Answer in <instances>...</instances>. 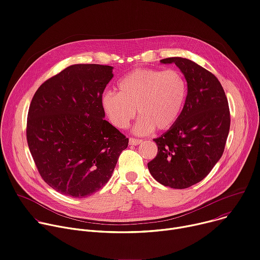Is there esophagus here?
Returning a JSON list of instances; mask_svg holds the SVG:
<instances>
[{"mask_svg": "<svg viewBox=\"0 0 260 260\" xmlns=\"http://www.w3.org/2000/svg\"><path fill=\"white\" fill-rule=\"evenodd\" d=\"M129 145H138L142 143V140H139L136 138H129Z\"/></svg>", "mask_w": 260, "mask_h": 260, "instance_id": "esophagus-1", "label": "esophagus"}]
</instances>
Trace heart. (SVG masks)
Returning a JSON list of instances; mask_svg holds the SVG:
<instances>
[{
    "instance_id": "heart-1",
    "label": "heart",
    "mask_w": 260,
    "mask_h": 260,
    "mask_svg": "<svg viewBox=\"0 0 260 260\" xmlns=\"http://www.w3.org/2000/svg\"><path fill=\"white\" fill-rule=\"evenodd\" d=\"M118 92L107 91L102 106L110 122L126 128L137 109L141 116L134 127L139 135L171 128L179 119L187 99V83L175 69H135L117 83Z\"/></svg>"
}]
</instances>
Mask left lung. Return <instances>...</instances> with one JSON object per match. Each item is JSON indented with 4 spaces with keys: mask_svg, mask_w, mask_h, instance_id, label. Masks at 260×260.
<instances>
[{
    "mask_svg": "<svg viewBox=\"0 0 260 260\" xmlns=\"http://www.w3.org/2000/svg\"><path fill=\"white\" fill-rule=\"evenodd\" d=\"M174 63L187 83V99L177 122L153 141L157 154L147 166L152 177L172 188L201 181L221 158L230 128V112L219 80L197 63L181 57Z\"/></svg>",
    "mask_w": 260,
    "mask_h": 260,
    "instance_id": "left-lung-1",
    "label": "left lung"
}]
</instances>
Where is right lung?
Returning <instances> with one entry per match:
<instances>
[{
	"instance_id": "add662e5",
	"label": "right lung",
	"mask_w": 260,
	"mask_h": 260,
	"mask_svg": "<svg viewBox=\"0 0 260 260\" xmlns=\"http://www.w3.org/2000/svg\"><path fill=\"white\" fill-rule=\"evenodd\" d=\"M113 67L75 64L45 81L32 99L27 141L38 172L55 191L92 195L111 178L128 139L105 120L103 93Z\"/></svg>"
}]
</instances>
